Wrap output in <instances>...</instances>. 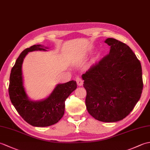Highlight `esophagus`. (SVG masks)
Instances as JSON below:
<instances>
[{
    "mask_svg": "<svg viewBox=\"0 0 150 150\" xmlns=\"http://www.w3.org/2000/svg\"><path fill=\"white\" fill-rule=\"evenodd\" d=\"M76 81H77V85L79 86H81L83 85V80H82L81 77H77V79H76Z\"/></svg>",
    "mask_w": 150,
    "mask_h": 150,
    "instance_id": "34e87169",
    "label": "esophagus"
}]
</instances>
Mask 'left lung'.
I'll use <instances>...</instances> for the list:
<instances>
[{"label": "left lung", "mask_w": 150, "mask_h": 150, "mask_svg": "<svg viewBox=\"0 0 150 150\" xmlns=\"http://www.w3.org/2000/svg\"><path fill=\"white\" fill-rule=\"evenodd\" d=\"M108 55L82 75L88 113L101 122L122 120L134 108L143 88L142 67L126 44L113 38L104 41Z\"/></svg>", "instance_id": "obj_1"}]
</instances>
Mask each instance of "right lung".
<instances>
[{"label":"right lung","instance_id":"right-lung-1","mask_svg":"<svg viewBox=\"0 0 150 150\" xmlns=\"http://www.w3.org/2000/svg\"><path fill=\"white\" fill-rule=\"evenodd\" d=\"M47 47L33 45L22 52L15 62L9 77V95L12 104L26 122L35 127H47L58 122L64 114L65 100L77 88L75 81L58 84L47 98L32 100L24 86L22 66L25 57L34 51H46Z\"/></svg>","mask_w":150,"mask_h":150}]
</instances>
